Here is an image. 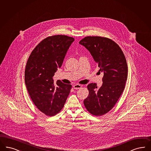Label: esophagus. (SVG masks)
I'll list each match as a JSON object with an SVG mask.
<instances>
[{"instance_id":"esophagus-1","label":"esophagus","mask_w":151,"mask_h":151,"mask_svg":"<svg viewBox=\"0 0 151 151\" xmlns=\"http://www.w3.org/2000/svg\"><path fill=\"white\" fill-rule=\"evenodd\" d=\"M82 85H80V84H75V85H74L73 86V88H74V89H80V88H82Z\"/></svg>"}]
</instances>
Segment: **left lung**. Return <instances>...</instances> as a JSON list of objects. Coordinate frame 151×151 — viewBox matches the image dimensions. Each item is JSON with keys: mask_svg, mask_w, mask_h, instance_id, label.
Masks as SVG:
<instances>
[{"mask_svg": "<svg viewBox=\"0 0 151 151\" xmlns=\"http://www.w3.org/2000/svg\"><path fill=\"white\" fill-rule=\"evenodd\" d=\"M89 51L104 73L103 83L99 89L96 83L87 86L88 97L84 105L89 113L101 116L111 110L125 88L128 65L119 46L112 40L100 36H87L79 42Z\"/></svg>", "mask_w": 151, "mask_h": 151, "instance_id": "1", "label": "left lung"}]
</instances>
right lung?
<instances>
[{
  "label": "right lung",
  "instance_id": "obj_1",
  "mask_svg": "<svg viewBox=\"0 0 151 151\" xmlns=\"http://www.w3.org/2000/svg\"><path fill=\"white\" fill-rule=\"evenodd\" d=\"M74 39L65 35L49 36L32 51L26 64L24 80L28 94L40 111L49 116L55 115L64 107L72 85L52 79L61 67Z\"/></svg>",
  "mask_w": 151,
  "mask_h": 151
}]
</instances>
